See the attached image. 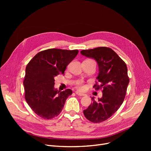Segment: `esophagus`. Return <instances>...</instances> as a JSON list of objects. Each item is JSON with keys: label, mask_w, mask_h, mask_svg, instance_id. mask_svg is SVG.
<instances>
[{"label": "esophagus", "mask_w": 151, "mask_h": 151, "mask_svg": "<svg viewBox=\"0 0 151 151\" xmlns=\"http://www.w3.org/2000/svg\"><path fill=\"white\" fill-rule=\"evenodd\" d=\"M75 93L76 95H78V96H86V94H84L83 93H81V92H78V91H76Z\"/></svg>", "instance_id": "obj_1"}]
</instances>
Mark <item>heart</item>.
<instances>
[{
    "instance_id": "b5f03b06",
    "label": "heart",
    "mask_w": 151,
    "mask_h": 151,
    "mask_svg": "<svg viewBox=\"0 0 151 151\" xmlns=\"http://www.w3.org/2000/svg\"><path fill=\"white\" fill-rule=\"evenodd\" d=\"M76 88H77L78 89H80V90H81V91H82V90H84V89H85L86 86L84 85L83 81L81 80V81L78 82V83H77V84H76Z\"/></svg>"
}]
</instances>
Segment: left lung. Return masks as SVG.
<instances>
[{
	"mask_svg": "<svg viewBox=\"0 0 151 151\" xmlns=\"http://www.w3.org/2000/svg\"><path fill=\"white\" fill-rule=\"evenodd\" d=\"M81 54L94 59L99 65V84L96 82L93 88L96 90L102 89L103 96L97 101L92 97V104L83 113L87 119L100 123L111 117L122 104L129 83L127 67L125 62L108 47L82 50Z\"/></svg>",
	"mask_w": 151,
	"mask_h": 151,
	"instance_id": "obj_1",
	"label": "left lung"
}]
</instances>
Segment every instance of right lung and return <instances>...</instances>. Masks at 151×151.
Here are the masks:
<instances>
[{
	"mask_svg": "<svg viewBox=\"0 0 151 151\" xmlns=\"http://www.w3.org/2000/svg\"><path fill=\"white\" fill-rule=\"evenodd\" d=\"M78 53V50L57 48L37 53L28 63L23 84L25 99L39 117L51 119L58 116L64 106L71 89L58 91L54 89V78L63 74L67 66Z\"/></svg>",
	"mask_w": 151,
	"mask_h": 151,
	"instance_id": "right-lung-1",
	"label": "right lung"
}]
</instances>
